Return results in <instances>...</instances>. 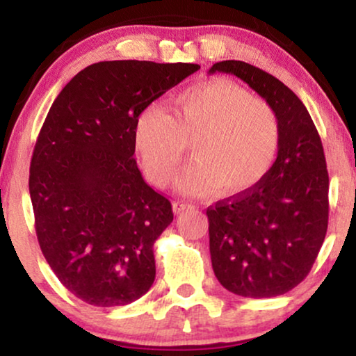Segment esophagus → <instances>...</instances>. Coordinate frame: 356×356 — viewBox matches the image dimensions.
I'll use <instances>...</instances> for the list:
<instances>
[{"mask_svg": "<svg viewBox=\"0 0 356 356\" xmlns=\"http://www.w3.org/2000/svg\"><path fill=\"white\" fill-rule=\"evenodd\" d=\"M191 209H193V205L188 204V202H175V204H174L175 213H182V211L191 210Z\"/></svg>", "mask_w": 356, "mask_h": 356, "instance_id": "obj_1", "label": "esophagus"}]
</instances>
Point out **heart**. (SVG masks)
<instances>
[{
  "instance_id": "1",
  "label": "heart",
  "mask_w": 356,
  "mask_h": 356,
  "mask_svg": "<svg viewBox=\"0 0 356 356\" xmlns=\"http://www.w3.org/2000/svg\"><path fill=\"white\" fill-rule=\"evenodd\" d=\"M170 113L146 106L133 139L143 168L157 186L174 181L192 141L195 159L177 188L191 195L222 192L241 197L259 186L276 164L282 124L276 108L227 79H210L177 93Z\"/></svg>"
}]
</instances>
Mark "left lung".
<instances>
[{
	"mask_svg": "<svg viewBox=\"0 0 356 356\" xmlns=\"http://www.w3.org/2000/svg\"><path fill=\"white\" fill-rule=\"evenodd\" d=\"M232 74L276 108L282 141L268 177L241 197L207 209L211 268L225 289L243 298H276L304 281L328 225V172L307 108L281 80L241 60L209 74Z\"/></svg>",
	"mask_w": 356,
	"mask_h": 356,
	"instance_id": "obj_1",
	"label": "left lung"
}]
</instances>
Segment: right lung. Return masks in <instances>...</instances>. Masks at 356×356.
<instances>
[{
  "mask_svg": "<svg viewBox=\"0 0 356 356\" xmlns=\"http://www.w3.org/2000/svg\"><path fill=\"white\" fill-rule=\"evenodd\" d=\"M199 69L98 62L79 72L49 110L29 169L35 233L54 274L83 302L131 304L154 282L152 246L174 213L138 169L134 121Z\"/></svg>",
  "mask_w": 356,
  "mask_h": 356,
  "instance_id": "add662e5",
  "label": "right lung"
}]
</instances>
